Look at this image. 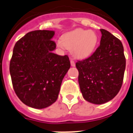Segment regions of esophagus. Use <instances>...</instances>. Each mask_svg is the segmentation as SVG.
Wrapping results in <instances>:
<instances>
[{
  "instance_id": "34e87169",
  "label": "esophagus",
  "mask_w": 133,
  "mask_h": 133,
  "mask_svg": "<svg viewBox=\"0 0 133 133\" xmlns=\"http://www.w3.org/2000/svg\"><path fill=\"white\" fill-rule=\"evenodd\" d=\"M71 62V66H75V65H76V64H75V62L73 59H71L70 61Z\"/></svg>"
}]
</instances>
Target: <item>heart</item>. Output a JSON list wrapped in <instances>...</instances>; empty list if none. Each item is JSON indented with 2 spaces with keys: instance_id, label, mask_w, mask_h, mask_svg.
I'll return each instance as SVG.
<instances>
[{
  "instance_id": "1",
  "label": "heart",
  "mask_w": 133,
  "mask_h": 133,
  "mask_svg": "<svg viewBox=\"0 0 133 133\" xmlns=\"http://www.w3.org/2000/svg\"><path fill=\"white\" fill-rule=\"evenodd\" d=\"M97 36L92 31L76 29L66 33L57 42L58 47L72 50L75 58L85 59L89 57L96 48Z\"/></svg>"
}]
</instances>
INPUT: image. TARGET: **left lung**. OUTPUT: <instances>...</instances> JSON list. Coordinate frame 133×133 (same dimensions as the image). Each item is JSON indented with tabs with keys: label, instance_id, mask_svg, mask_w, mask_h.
Returning <instances> with one entry per match:
<instances>
[{
	"label": "left lung",
	"instance_id": "8db88e82",
	"mask_svg": "<svg viewBox=\"0 0 133 133\" xmlns=\"http://www.w3.org/2000/svg\"><path fill=\"white\" fill-rule=\"evenodd\" d=\"M100 45L95 52L76 64L83 97L95 104L106 103L117 95L125 69L121 41L107 30L100 29Z\"/></svg>",
	"mask_w": 133,
	"mask_h": 133
}]
</instances>
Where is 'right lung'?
I'll use <instances>...</instances> for the list:
<instances>
[{"label":"right lung","instance_id":"1","mask_svg":"<svg viewBox=\"0 0 133 133\" xmlns=\"http://www.w3.org/2000/svg\"><path fill=\"white\" fill-rule=\"evenodd\" d=\"M54 31L27 33L15 45L10 62L14 90L23 103L46 108L58 97L62 80L70 68L67 55L53 53Z\"/></svg>","mask_w":133,"mask_h":133}]
</instances>
